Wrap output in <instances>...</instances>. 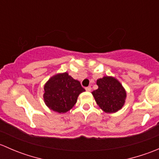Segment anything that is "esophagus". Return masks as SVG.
I'll list each match as a JSON object with an SVG mask.
<instances>
[{"mask_svg": "<svg viewBox=\"0 0 159 159\" xmlns=\"http://www.w3.org/2000/svg\"><path fill=\"white\" fill-rule=\"evenodd\" d=\"M85 90H86V91H91V88L90 87V86H89V87H87V88H85Z\"/></svg>", "mask_w": 159, "mask_h": 159, "instance_id": "obj_1", "label": "esophagus"}]
</instances>
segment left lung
Here are the masks:
<instances>
[{
	"label": "left lung",
	"instance_id": "obj_1",
	"mask_svg": "<svg viewBox=\"0 0 159 159\" xmlns=\"http://www.w3.org/2000/svg\"><path fill=\"white\" fill-rule=\"evenodd\" d=\"M98 89L93 91L96 103L106 113H115L121 109L126 99V91L115 78L105 76L97 80Z\"/></svg>",
	"mask_w": 159,
	"mask_h": 159
}]
</instances>
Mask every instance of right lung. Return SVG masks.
Instances as JSON below:
<instances>
[{"mask_svg":"<svg viewBox=\"0 0 159 159\" xmlns=\"http://www.w3.org/2000/svg\"><path fill=\"white\" fill-rule=\"evenodd\" d=\"M84 91L78 80L65 72L54 75L45 83L43 98L50 109L66 113L73 108L78 95Z\"/></svg>","mask_w":159,"mask_h":159,"instance_id":"add662e5","label":"right lung"}]
</instances>
